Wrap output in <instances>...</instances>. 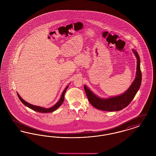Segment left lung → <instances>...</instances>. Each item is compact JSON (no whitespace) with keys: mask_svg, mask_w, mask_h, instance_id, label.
<instances>
[{"mask_svg":"<svg viewBox=\"0 0 156 156\" xmlns=\"http://www.w3.org/2000/svg\"><path fill=\"white\" fill-rule=\"evenodd\" d=\"M132 51L137 58L136 74L132 85L123 94L109 98H99L94 94L86 85H84V89L89 102L94 107L104 111H118L125 108L133 99L140 87L142 77L139 55L135 50L132 49Z\"/></svg>","mask_w":156,"mask_h":156,"instance_id":"left-lung-1","label":"left lung"}]
</instances>
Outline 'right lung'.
Masks as SVG:
<instances>
[{"mask_svg": "<svg viewBox=\"0 0 156 156\" xmlns=\"http://www.w3.org/2000/svg\"><path fill=\"white\" fill-rule=\"evenodd\" d=\"M68 87H69V85H67V87L65 88L64 90L63 91V92L61 95V98H60L59 101H58V102L56 103L54 106H52V107H51L50 108H43V107H41V106H35V105L29 104V103L27 102L26 101H25L24 99H23L19 95L18 93H17V96L19 97V99L20 100V101L22 102L23 104H24L25 106H26L28 108H30L31 109H32L33 111H35L38 112H40V113H50V112L55 111L62 104L64 101V94H65L67 89H68Z\"/></svg>", "mask_w": 156, "mask_h": 156, "instance_id": "obj_1", "label": "right lung"}]
</instances>
